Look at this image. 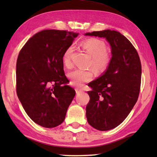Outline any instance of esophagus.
Returning <instances> with one entry per match:
<instances>
[{"instance_id":"obj_1","label":"esophagus","mask_w":157,"mask_h":157,"mask_svg":"<svg viewBox=\"0 0 157 157\" xmlns=\"http://www.w3.org/2000/svg\"><path fill=\"white\" fill-rule=\"evenodd\" d=\"M75 91H76V94H79V93L82 91V89H79V88H76Z\"/></svg>"}]
</instances>
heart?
Listing matches in <instances>:
<instances>
[{
	"label": "heart",
	"instance_id": "1",
	"mask_svg": "<svg viewBox=\"0 0 157 157\" xmlns=\"http://www.w3.org/2000/svg\"><path fill=\"white\" fill-rule=\"evenodd\" d=\"M82 46L91 57L89 66L97 73L107 70L111 62L110 55L107 52V46L104 41L96 38H91L83 41ZM73 47H68L63 55V63L66 68L73 67L72 54ZM71 84L75 86H82L84 83L91 80L94 76L92 70H75L68 73Z\"/></svg>",
	"mask_w": 157,
	"mask_h": 157
}]
</instances>
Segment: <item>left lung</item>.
Here are the masks:
<instances>
[{"instance_id": "8db88e82", "label": "left lung", "mask_w": 157, "mask_h": 157, "mask_svg": "<svg viewBox=\"0 0 157 157\" xmlns=\"http://www.w3.org/2000/svg\"><path fill=\"white\" fill-rule=\"evenodd\" d=\"M85 35L103 37L111 48L109 66L103 75L88 84L89 102L86 116L90 125L107 131L119 125L129 115L139 98L141 63L139 54L128 39L111 30Z\"/></svg>"}]
</instances>
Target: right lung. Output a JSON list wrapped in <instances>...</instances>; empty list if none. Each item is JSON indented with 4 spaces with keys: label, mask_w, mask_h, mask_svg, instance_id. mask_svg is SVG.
Here are the masks:
<instances>
[{
    "label": "right lung",
    "mask_w": 157,
    "mask_h": 157,
    "mask_svg": "<svg viewBox=\"0 0 157 157\" xmlns=\"http://www.w3.org/2000/svg\"><path fill=\"white\" fill-rule=\"evenodd\" d=\"M78 33L44 30L23 46L17 62V94L34 123L52 128L62 124L75 95L68 85L63 55Z\"/></svg>",
    "instance_id": "right-lung-1"
}]
</instances>
